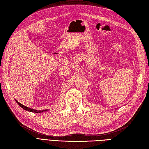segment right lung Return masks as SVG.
Wrapping results in <instances>:
<instances>
[{
  "instance_id": "right-lung-1",
  "label": "right lung",
  "mask_w": 149,
  "mask_h": 149,
  "mask_svg": "<svg viewBox=\"0 0 149 149\" xmlns=\"http://www.w3.org/2000/svg\"><path fill=\"white\" fill-rule=\"evenodd\" d=\"M16 102L18 103V104H19L20 107H22V108H23L24 109H25V110H26V111H30V112H35V113H38V112H43V111H47V110H43V111H37V110H35V109H31V108H30V107H26V106H24V105H22V104H20V102H19L18 101H16Z\"/></svg>"
}]
</instances>
